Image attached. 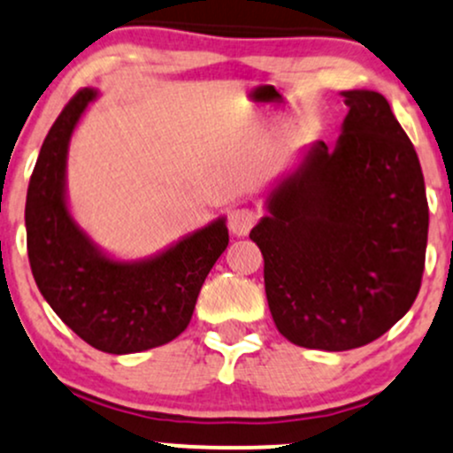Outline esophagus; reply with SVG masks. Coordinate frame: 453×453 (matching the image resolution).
<instances>
[{
    "label": "esophagus",
    "mask_w": 453,
    "mask_h": 453,
    "mask_svg": "<svg viewBox=\"0 0 453 453\" xmlns=\"http://www.w3.org/2000/svg\"><path fill=\"white\" fill-rule=\"evenodd\" d=\"M253 223H256V215H253L250 208H234L230 212V217H227V227H230V232L234 236L250 234Z\"/></svg>",
    "instance_id": "esophagus-1"
}]
</instances>
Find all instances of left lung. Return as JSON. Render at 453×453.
Returning a JSON list of instances; mask_svg holds the SVG:
<instances>
[{"label":"left lung","instance_id":"8db88e82","mask_svg":"<svg viewBox=\"0 0 453 453\" xmlns=\"http://www.w3.org/2000/svg\"><path fill=\"white\" fill-rule=\"evenodd\" d=\"M335 146L311 142L265 196L250 238L268 310L292 344L350 350L379 340L417 299L428 245L424 173L374 89L342 92Z\"/></svg>","mask_w":453,"mask_h":453}]
</instances>
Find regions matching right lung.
Listing matches in <instances>:
<instances>
[{
    "label": "right lung",
    "mask_w": 453,
    "mask_h": 453,
    "mask_svg": "<svg viewBox=\"0 0 453 453\" xmlns=\"http://www.w3.org/2000/svg\"><path fill=\"white\" fill-rule=\"evenodd\" d=\"M101 92L83 88L44 139L25 202L27 256L64 325L109 355L163 346L191 322L202 283L226 251V217L139 260L103 250L73 217L66 165L74 128Z\"/></svg>",
    "instance_id": "1"
}]
</instances>
